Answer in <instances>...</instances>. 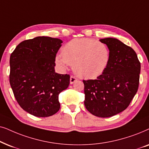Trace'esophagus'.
<instances>
[{
  "label": "esophagus",
  "mask_w": 149,
  "mask_h": 149,
  "mask_svg": "<svg viewBox=\"0 0 149 149\" xmlns=\"http://www.w3.org/2000/svg\"><path fill=\"white\" fill-rule=\"evenodd\" d=\"M77 80H78V79H77L76 77H74V76H71L70 77V84H73V83H74L75 82H76Z\"/></svg>",
  "instance_id": "esophagus-1"
}]
</instances>
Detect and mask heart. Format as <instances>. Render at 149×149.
<instances>
[{"label": "heart", "mask_w": 149, "mask_h": 149, "mask_svg": "<svg viewBox=\"0 0 149 149\" xmlns=\"http://www.w3.org/2000/svg\"><path fill=\"white\" fill-rule=\"evenodd\" d=\"M110 61V51L104 43L95 39H73L64 45L62 56L56 55L55 63L65 69L73 66L77 76L84 79H95L106 71Z\"/></svg>", "instance_id": "heart-1"}]
</instances>
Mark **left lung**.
<instances>
[{
	"instance_id": "obj_1",
	"label": "left lung",
	"mask_w": 149,
	"mask_h": 149,
	"mask_svg": "<svg viewBox=\"0 0 149 149\" xmlns=\"http://www.w3.org/2000/svg\"><path fill=\"white\" fill-rule=\"evenodd\" d=\"M100 41L110 49V63L96 80H83L84 106L95 116L108 118L125 110L136 94L140 63L136 52L118 39Z\"/></svg>"
}]
</instances>
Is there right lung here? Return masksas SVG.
Returning a JSON list of instances; mask_svg holds the SVG:
<instances>
[{
	"mask_svg": "<svg viewBox=\"0 0 149 149\" xmlns=\"http://www.w3.org/2000/svg\"><path fill=\"white\" fill-rule=\"evenodd\" d=\"M63 41L37 37L21 42L10 56L9 82L24 110L47 117L60 109L58 95L69 86L70 76L55 72V57Z\"/></svg>",
	"mask_w": 149,
	"mask_h": 149,
	"instance_id": "right-lung-1",
	"label": "right lung"
}]
</instances>
